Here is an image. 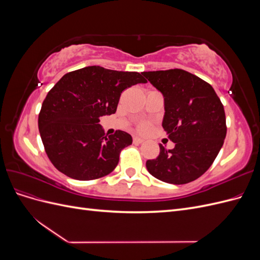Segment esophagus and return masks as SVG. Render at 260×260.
I'll list each match as a JSON object with an SVG mask.
<instances>
[{
	"mask_svg": "<svg viewBox=\"0 0 260 260\" xmlns=\"http://www.w3.org/2000/svg\"><path fill=\"white\" fill-rule=\"evenodd\" d=\"M143 142H144V140L142 138H139V137L133 138V143H135V144H141Z\"/></svg>",
	"mask_w": 260,
	"mask_h": 260,
	"instance_id": "34e87169",
	"label": "esophagus"
}]
</instances>
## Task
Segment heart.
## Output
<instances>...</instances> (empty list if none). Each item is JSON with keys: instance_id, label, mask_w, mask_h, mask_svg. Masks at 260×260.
<instances>
[{"instance_id": "1", "label": "heart", "mask_w": 260, "mask_h": 260, "mask_svg": "<svg viewBox=\"0 0 260 260\" xmlns=\"http://www.w3.org/2000/svg\"><path fill=\"white\" fill-rule=\"evenodd\" d=\"M149 127H151V124H149L148 122H141L138 124V130L140 132H145L149 129Z\"/></svg>"}]
</instances>
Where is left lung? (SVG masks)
I'll return each mask as SVG.
<instances>
[{
  "mask_svg": "<svg viewBox=\"0 0 260 260\" xmlns=\"http://www.w3.org/2000/svg\"><path fill=\"white\" fill-rule=\"evenodd\" d=\"M165 101L162 128L176 143L172 149L159 144L160 153L146 161L149 174L171 184H185L205 174L221 149L225 114L212 86L182 69L144 72Z\"/></svg>",
  "mask_w": 260,
  "mask_h": 260,
  "instance_id": "obj_1",
  "label": "left lung"
}]
</instances>
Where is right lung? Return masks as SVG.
I'll use <instances>...</instances> for the list:
<instances>
[{"label": "right lung", "instance_id": "obj_1", "mask_svg": "<svg viewBox=\"0 0 260 260\" xmlns=\"http://www.w3.org/2000/svg\"><path fill=\"white\" fill-rule=\"evenodd\" d=\"M147 81L139 73L89 66L60 78L43 101L38 125L46 155L69 178L94 180L116 168L129 133L105 135L100 117L116 113L123 90Z\"/></svg>", "mask_w": 260, "mask_h": 260}]
</instances>
